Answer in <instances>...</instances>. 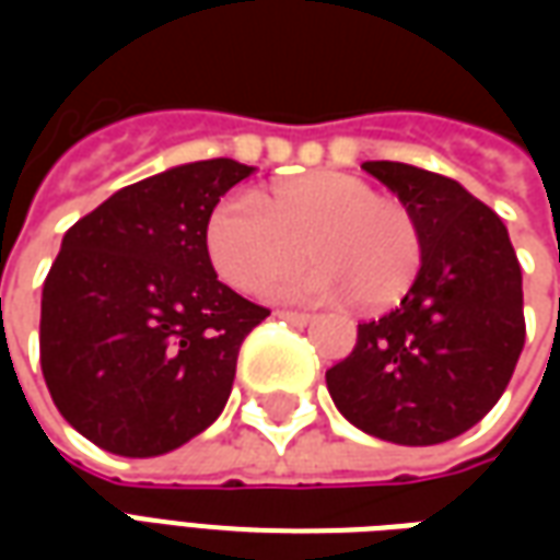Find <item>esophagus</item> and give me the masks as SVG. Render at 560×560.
<instances>
[{"instance_id": "esophagus-1", "label": "esophagus", "mask_w": 560, "mask_h": 560, "mask_svg": "<svg viewBox=\"0 0 560 560\" xmlns=\"http://www.w3.org/2000/svg\"><path fill=\"white\" fill-rule=\"evenodd\" d=\"M276 317L288 320V324H293V327H305V324L312 320V315H305V312H276Z\"/></svg>"}]
</instances>
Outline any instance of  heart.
<instances>
[{
	"mask_svg": "<svg viewBox=\"0 0 560 560\" xmlns=\"http://www.w3.org/2000/svg\"><path fill=\"white\" fill-rule=\"evenodd\" d=\"M203 248L221 281L260 291L303 257L272 288L279 300H348L360 308L399 303L420 276L422 236L411 209L381 197L375 185L339 171H317L276 185L264 207L248 195L221 197L203 221Z\"/></svg>",
	"mask_w": 560,
	"mask_h": 560,
	"instance_id": "heart-1",
	"label": "heart"
}]
</instances>
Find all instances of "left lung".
<instances>
[{"label": "left lung", "instance_id": "8db88e82", "mask_svg": "<svg viewBox=\"0 0 560 560\" xmlns=\"http://www.w3.org/2000/svg\"><path fill=\"white\" fill-rule=\"evenodd\" d=\"M363 171L411 209L422 267L399 308L357 327L327 389L365 434L444 444L492 411L513 377L525 348L522 267L504 221L456 179L401 161Z\"/></svg>", "mask_w": 560, "mask_h": 560}]
</instances>
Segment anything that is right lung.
I'll return each instance as SVG.
<instances>
[{
    "instance_id": "obj_1",
    "label": "right lung",
    "mask_w": 560,
    "mask_h": 560,
    "mask_svg": "<svg viewBox=\"0 0 560 560\" xmlns=\"http://www.w3.org/2000/svg\"><path fill=\"white\" fill-rule=\"evenodd\" d=\"M255 167L209 159L119 188L62 236L44 279L42 372L107 453H171L215 422L269 308L221 284L203 221Z\"/></svg>"
}]
</instances>
